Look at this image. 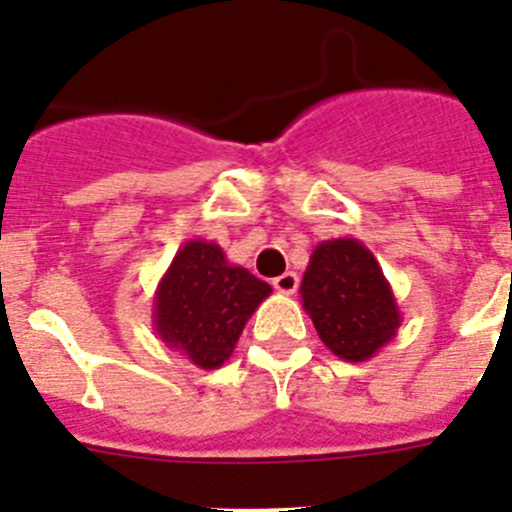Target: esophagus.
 I'll return each mask as SVG.
<instances>
[{
    "instance_id": "esophagus-1",
    "label": "esophagus",
    "mask_w": 512,
    "mask_h": 512,
    "mask_svg": "<svg viewBox=\"0 0 512 512\" xmlns=\"http://www.w3.org/2000/svg\"><path fill=\"white\" fill-rule=\"evenodd\" d=\"M272 285H274V290L285 292V295H292V292L298 290L300 277H298V274H295V272H285V274H279V277L274 279Z\"/></svg>"
}]
</instances>
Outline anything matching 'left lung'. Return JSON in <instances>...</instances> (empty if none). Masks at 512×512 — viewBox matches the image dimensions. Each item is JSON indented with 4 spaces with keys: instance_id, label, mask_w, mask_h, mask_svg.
<instances>
[{
    "instance_id": "obj_1",
    "label": "left lung",
    "mask_w": 512,
    "mask_h": 512,
    "mask_svg": "<svg viewBox=\"0 0 512 512\" xmlns=\"http://www.w3.org/2000/svg\"><path fill=\"white\" fill-rule=\"evenodd\" d=\"M300 298L321 342L344 362L375 357L401 326L381 264L357 238L323 240L313 248Z\"/></svg>"
}]
</instances>
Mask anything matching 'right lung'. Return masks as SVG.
<instances>
[{"instance_id":"obj_1","label":"right lung","mask_w":512,"mask_h":512,"mask_svg":"<svg viewBox=\"0 0 512 512\" xmlns=\"http://www.w3.org/2000/svg\"><path fill=\"white\" fill-rule=\"evenodd\" d=\"M272 295V285L230 264L217 243H183L157 282L152 326L160 342L191 365L217 370L230 360L248 318Z\"/></svg>"}]
</instances>
